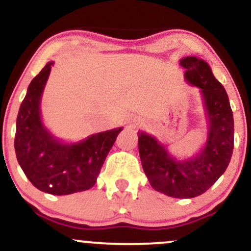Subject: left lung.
I'll list each match as a JSON object with an SVG mask.
<instances>
[{
	"label": "left lung",
	"instance_id": "8db88e82",
	"mask_svg": "<svg viewBox=\"0 0 251 251\" xmlns=\"http://www.w3.org/2000/svg\"><path fill=\"white\" fill-rule=\"evenodd\" d=\"M186 81L201 88L209 120L206 144L198 154L178 160L162 144L145 132H138V148L144 172L151 186L175 198H194L211 188L224 174L234 151V116L222 83L204 60H180Z\"/></svg>",
	"mask_w": 251,
	"mask_h": 251
}]
</instances>
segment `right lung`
Segmentation results:
<instances>
[{
  "label": "right lung",
  "instance_id": "obj_1",
  "mask_svg": "<svg viewBox=\"0 0 251 251\" xmlns=\"http://www.w3.org/2000/svg\"><path fill=\"white\" fill-rule=\"evenodd\" d=\"M53 61L31 80L16 119L17 162L35 188L50 195H71L94 186L109 150L123 127L65 144L43 126L40 102Z\"/></svg>",
  "mask_w": 251,
  "mask_h": 251
}]
</instances>
